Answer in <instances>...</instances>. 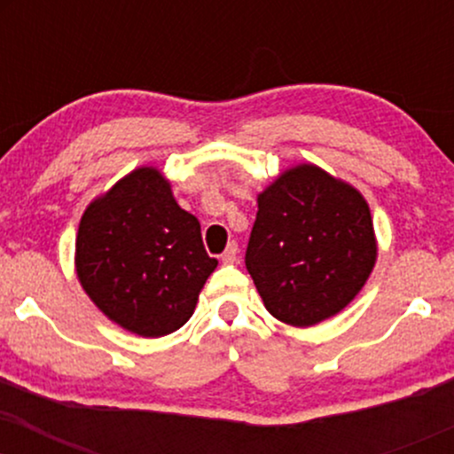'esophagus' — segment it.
Segmentation results:
<instances>
[{
    "label": "esophagus",
    "mask_w": 454,
    "mask_h": 454,
    "mask_svg": "<svg viewBox=\"0 0 454 454\" xmlns=\"http://www.w3.org/2000/svg\"><path fill=\"white\" fill-rule=\"evenodd\" d=\"M239 260V245L234 243V241H231L228 243V247H226V252L222 254V262L223 264H234Z\"/></svg>",
    "instance_id": "34e87169"
}]
</instances>
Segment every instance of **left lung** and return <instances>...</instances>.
I'll use <instances>...</instances> for the list:
<instances>
[{
    "label": "left lung",
    "instance_id": "8db88e82",
    "mask_svg": "<svg viewBox=\"0 0 454 454\" xmlns=\"http://www.w3.org/2000/svg\"><path fill=\"white\" fill-rule=\"evenodd\" d=\"M376 252L364 198L303 164L286 170L258 196L245 267L270 316L311 326L358 294Z\"/></svg>",
    "mask_w": 454,
    "mask_h": 454
}]
</instances>
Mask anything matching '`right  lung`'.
Masks as SVG:
<instances>
[{
  "mask_svg": "<svg viewBox=\"0 0 454 454\" xmlns=\"http://www.w3.org/2000/svg\"><path fill=\"white\" fill-rule=\"evenodd\" d=\"M217 260L168 181L138 168L93 200L76 234V273L111 320L143 337L176 331L194 314Z\"/></svg>",
  "mask_w": 454,
  "mask_h": 454,
  "instance_id": "obj_1",
  "label": "right lung"
}]
</instances>
